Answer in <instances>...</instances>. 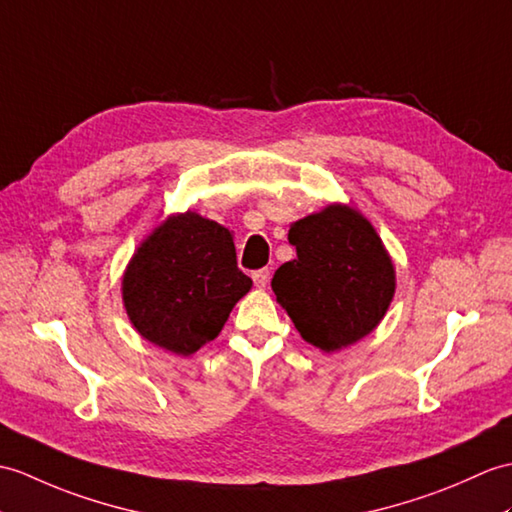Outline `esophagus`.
Listing matches in <instances>:
<instances>
[{
    "label": "esophagus",
    "instance_id": "obj_1",
    "mask_svg": "<svg viewBox=\"0 0 512 512\" xmlns=\"http://www.w3.org/2000/svg\"><path fill=\"white\" fill-rule=\"evenodd\" d=\"M253 281H255L257 288H266L268 281H270V270H268V268L255 270V272H253Z\"/></svg>",
    "mask_w": 512,
    "mask_h": 512
}]
</instances>
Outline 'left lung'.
<instances>
[{
  "instance_id": "left-lung-1",
  "label": "left lung",
  "mask_w": 512,
  "mask_h": 512,
  "mask_svg": "<svg viewBox=\"0 0 512 512\" xmlns=\"http://www.w3.org/2000/svg\"><path fill=\"white\" fill-rule=\"evenodd\" d=\"M296 259L272 277V292L303 340L338 351L382 323L395 296V266L360 211L329 205L294 222Z\"/></svg>"
}]
</instances>
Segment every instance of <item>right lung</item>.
<instances>
[{
    "mask_svg": "<svg viewBox=\"0 0 512 512\" xmlns=\"http://www.w3.org/2000/svg\"><path fill=\"white\" fill-rule=\"evenodd\" d=\"M251 285L237 268L231 231L185 211L139 244L124 272L122 299L141 336L165 351L192 355L220 334Z\"/></svg>",
    "mask_w": 512,
    "mask_h": 512,
    "instance_id": "add662e5",
    "label": "right lung"
}]
</instances>
